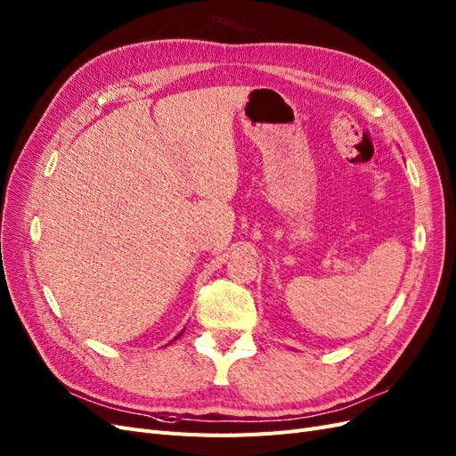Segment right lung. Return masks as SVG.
<instances>
[{
  "label": "right lung",
  "mask_w": 456,
  "mask_h": 456,
  "mask_svg": "<svg viewBox=\"0 0 456 456\" xmlns=\"http://www.w3.org/2000/svg\"><path fill=\"white\" fill-rule=\"evenodd\" d=\"M181 335H183V333H181ZM181 335H178V337H181ZM178 337H176V338H178Z\"/></svg>",
  "instance_id": "add662e5"
}]
</instances>
